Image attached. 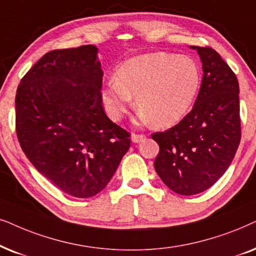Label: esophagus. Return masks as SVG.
<instances>
[{"instance_id":"esophagus-1","label":"esophagus","mask_w":256,"mask_h":256,"mask_svg":"<svg viewBox=\"0 0 256 256\" xmlns=\"http://www.w3.org/2000/svg\"><path fill=\"white\" fill-rule=\"evenodd\" d=\"M145 136L144 134H132L131 136V140L134 142V144H137V142H140L142 140H145Z\"/></svg>"}]
</instances>
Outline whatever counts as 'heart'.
<instances>
[{
    "instance_id": "b5f03b06",
    "label": "heart",
    "mask_w": 256,
    "mask_h": 256,
    "mask_svg": "<svg viewBox=\"0 0 256 256\" xmlns=\"http://www.w3.org/2000/svg\"><path fill=\"white\" fill-rule=\"evenodd\" d=\"M199 64L188 56L152 52L126 60L102 88V102L114 120H120L134 105L139 118L166 128L179 122L196 103L202 88Z\"/></svg>"
}]
</instances>
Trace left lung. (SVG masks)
Here are the masks:
<instances>
[{
  "instance_id": "obj_1",
  "label": "left lung",
  "mask_w": 256,
  "mask_h": 256,
  "mask_svg": "<svg viewBox=\"0 0 256 256\" xmlns=\"http://www.w3.org/2000/svg\"><path fill=\"white\" fill-rule=\"evenodd\" d=\"M202 63V82L188 114L165 132H156L154 168L162 182L182 196L202 193L219 180L241 139L239 82L212 48L190 46Z\"/></svg>"
}]
</instances>
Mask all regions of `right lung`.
<instances>
[{
	"label": "right lung",
	"mask_w": 256,
	"mask_h": 256,
	"mask_svg": "<svg viewBox=\"0 0 256 256\" xmlns=\"http://www.w3.org/2000/svg\"><path fill=\"white\" fill-rule=\"evenodd\" d=\"M94 46L44 54L17 88L16 134L26 158L64 193L103 190L130 148V134L105 114Z\"/></svg>",
	"instance_id": "1"
}]
</instances>
